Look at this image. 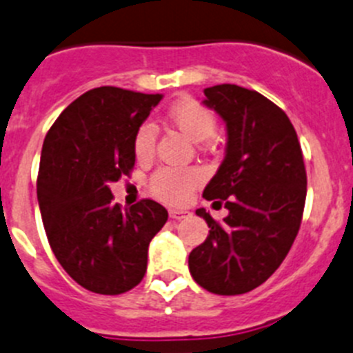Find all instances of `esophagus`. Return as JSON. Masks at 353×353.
Masks as SVG:
<instances>
[{
	"instance_id": "1",
	"label": "esophagus",
	"mask_w": 353,
	"mask_h": 353,
	"mask_svg": "<svg viewBox=\"0 0 353 353\" xmlns=\"http://www.w3.org/2000/svg\"><path fill=\"white\" fill-rule=\"evenodd\" d=\"M169 216H170V219L181 221V219H184V217L190 216V210H186V209H170Z\"/></svg>"
}]
</instances>
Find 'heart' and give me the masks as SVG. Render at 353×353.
I'll list each match as a JSON object with an SVG mask.
<instances>
[{
    "label": "heart",
    "instance_id": "1",
    "mask_svg": "<svg viewBox=\"0 0 353 353\" xmlns=\"http://www.w3.org/2000/svg\"><path fill=\"white\" fill-rule=\"evenodd\" d=\"M169 117L174 127L193 143H202L216 130V117L212 111L192 99L176 102L170 108ZM154 143H157V127L151 121H144L134 134V153L137 160H150L154 153ZM199 183V170L163 167L151 176L150 188L157 199L169 203H181L188 200Z\"/></svg>",
    "mask_w": 353,
    "mask_h": 353
}]
</instances>
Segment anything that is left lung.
<instances>
[{
	"label": "left lung",
	"instance_id": "8db88e82",
	"mask_svg": "<svg viewBox=\"0 0 353 353\" xmlns=\"http://www.w3.org/2000/svg\"><path fill=\"white\" fill-rule=\"evenodd\" d=\"M203 94V104L223 118L228 134L225 160L203 199L226 200L228 216L217 223L205 209H196L210 230L190 252L188 266L209 292L243 294L268 281L298 235L305 161L291 120L265 95L230 83Z\"/></svg>",
	"mask_w": 353,
	"mask_h": 353
}]
</instances>
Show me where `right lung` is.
<instances>
[{
    "label": "right lung",
    "mask_w": 353,
    "mask_h": 353,
    "mask_svg": "<svg viewBox=\"0 0 353 353\" xmlns=\"http://www.w3.org/2000/svg\"><path fill=\"white\" fill-rule=\"evenodd\" d=\"M161 97L118 87L88 90L62 111L43 143L36 192L48 243L72 281L97 294H121L143 281L148 247L169 217L150 199L121 209L110 190L130 174L134 134Z\"/></svg>",
    "instance_id": "obj_1"
}]
</instances>
